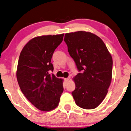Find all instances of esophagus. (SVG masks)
<instances>
[{
    "mask_svg": "<svg viewBox=\"0 0 131 131\" xmlns=\"http://www.w3.org/2000/svg\"><path fill=\"white\" fill-rule=\"evenodd\" d=\"M69 79L68 78H64V81H65V82H67H67H68V81H69Z\"/></svg>",
    "mask_w": 131,
    "mask_h": 131,
    "instance_id": "34e87169",
    "label": "esophagus"
}]
</instances>
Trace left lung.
Returning a JSON list of instances; mask_svg holds the SVG:
<instances>
[{
    "label": "left lung",
    "instance_id": "8db88e82",
    "mask_svg": "<svg viewBox=\"0 0 131 131\" xmlns=\"http://www.w3.org/2000/svg\"><path fill=\"white\" fill-rule=\"evenodd\" d=\"M64 41L81 73L72 78L75 102L84 109H94L103 101L112 79L113 59L99 36L89 32L66 34Z\"/></svg>",
    "mask_w": 131,
    "mask_h": 131
}]
</instances>
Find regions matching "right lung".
Segmentation results:
<instances>
[{
	"instance_id": "right-lung-1",
	"label": "right lung",
	"mask_w": 131,
	"mask_h": 131,
	"mask_svg": "<svg viewBox=\"0 0 131 131\" xmlns=\"http://www.w3.org/2000/svg\"><path fill=\"white\" fill-rule=\"evenodd\" d=\"M63 36V34L32 38L19 57L16 72L19 86L26 98L41 111L55 109L63 91V79L49 74L54 69L51 57Z\"/></svg>"
}]
</instances>
